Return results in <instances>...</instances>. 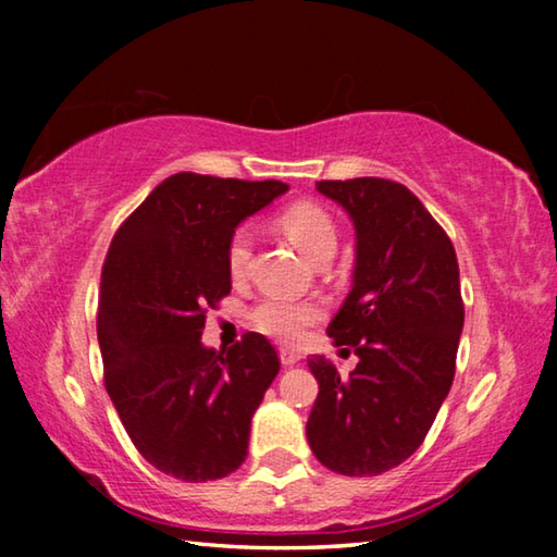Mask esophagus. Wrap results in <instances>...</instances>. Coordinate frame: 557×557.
<instances>
[{"instance_id":"obj_1","label":"esophagus","mask_w":557,"mask_h":557,"mask_svg":"<svg viewBox=\"0 0 557 557\" xmlns=\"http://www.w3.org/2000/svg\"><path fill=\"white\" fill-rule=\"evenodd\" d=\"M280 361H282V366H295V363L301 361V356L295 351V348L282 346L280 348Z\"/></svg>"}]
</instances>
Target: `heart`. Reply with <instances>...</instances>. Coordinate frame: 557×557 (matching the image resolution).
<instances>
[{
  "label": "heart",
  "mask_w": 557,
  "mask_h": 557,
  "mask_svg": "<svg viewBox=\"0 0 557 557\" xmlns=\"http://www.w3.org/2000/svg\"><path fill=\"white\" fill-rule=\"evenodd\" d=\"M280 228L289 235V240L317 262L324 256H334L336 250V225L324 209L314 203H295L280 215ZM252 258V231L238 228L228 240L225 262L233 280L245 277ZM326 309L319 299H295L270 295L260 299L250 312V322L260 334L275 338L280 344H299L309 334V329L324 319Z\"/></svg>",
  "instance_id": "b5f03b06"
}]
</instances>
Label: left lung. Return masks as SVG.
<instances>
[{
    "label": "left lung",
    "mask_w": 557,
    "mask_h": 557,
    "mask_svg": "<svg viewBox=\"0 0 557 557\" xmlns=\"http://www.w3.org/2000/svg\"><path fill=\"white\" fill-rule=\"evenodd\" d=\"M317 191L354 221V287L326 332L358 363L342 375L329 358H309L319 393L307 440L336 474L375 476L422 445L455 381L459 265L408 186L361 176L317 182Z\"/></svg>",
    "instance_id": "obj_1"
}]
</instances>
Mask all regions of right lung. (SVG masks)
Segmentation results:
<instances>
[{
  "label": "right lung",
  "mask_w": 557,
  "mask_h": 557,
  "mask_svg": "<svg viewBox=\"0 0 557 557\" xmlns=\"http://www.w3.org/2000/svg\"><path fill=\"white\" fill-rule=\"evenodd\" d=\"M285 191L282 182L174 174L110 243L98 301L106 388L139 455L182 482L243 465L250 420L280 371L262 334L228 351L206 348L201 334L206 309L231 292V235Z\"/></svg>",
  "instance_id": "right-lung-1"
}]
</instances>
